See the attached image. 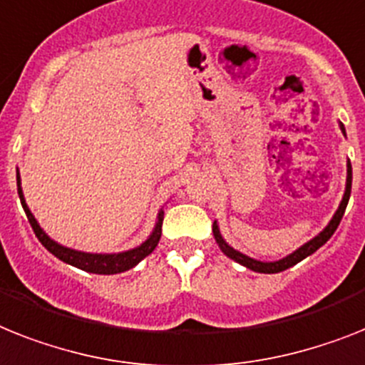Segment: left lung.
I'll return each mask as SVG.
<instances>
[{
  "label": "left lung",
  "instance_id": "8db88e82",
  "mask_svg": "<svg viewBox=\"0 0 365 365\" xmlns=\"http://www.w3.org/2000/svg\"><path fill=\"white\" fill-rule=\"evenodd\" d=\"M341 126V132L345 134V128ZM351 185H352V168H351V162H347V185H345V194H343V200L341 203H339L338 210H336V215H334V218L330 220V224L324 227L321 233L315 237V239H312L309 242H306L304 246H300V248L297 250V252H293L291 255H287V257L279 259V261H272V263H264V261H257V259H252L248 257V255L240 254V252H237L235 248H231L230 244L225 242L224 239H222V235H220V230L218 225H212V233H215V239L216 242H218L220 250L224 252L225 255L230 259H233V261H237V263L244 264L246 269L254 270V272H263V274H276V272H282V270L289 269V267H293V264L300 263L302 259H306L308 255H312L313 252H317L321 246H323L324 242H327L330 237L334 235V231L338 230L339 222H341L343 218V212H345V209H347V203H349V197H351Z\"/></svg>",
  "mask_w": 365,
  "mask_h": 365
}]
</instances>
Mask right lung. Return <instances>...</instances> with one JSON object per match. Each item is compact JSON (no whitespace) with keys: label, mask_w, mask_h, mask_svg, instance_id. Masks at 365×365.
Segmentation results:
<instances>
[{"label":"right lung","mask_w":365,"mask_h":365,"mask_svg":"<svg viewBox=\"0 0 365 365\" xmlns=\"http://www.w3.org/2000/svg\"><path fill=\"white\" fill-rule=\"evenodd\" d=\"M16 185H18V195H20V201H22V207L26 210V216L31 224L33 231L37 235V239L41 240V244L50 252V254L56 255L57 259H61L65 263L72 264V267H78V269L86 270V272L93 274H119L125 272V270H130L132 267L140 263L141 259L147 257V255L156 248V244L162 237V220H164V210L158 212V220H156V225L153 233H150L149 239L143 244H140L138 248L128 250V252H121V254H87V252H78V250L65 248L61 244H57L56 240H52L44 231L41 230V225L37 224L35 216L31 215V210L27 207L26 200H24L22 186H20V175H16Z\"/></svg>","instance_id":"obj_1"}]
</instances>
